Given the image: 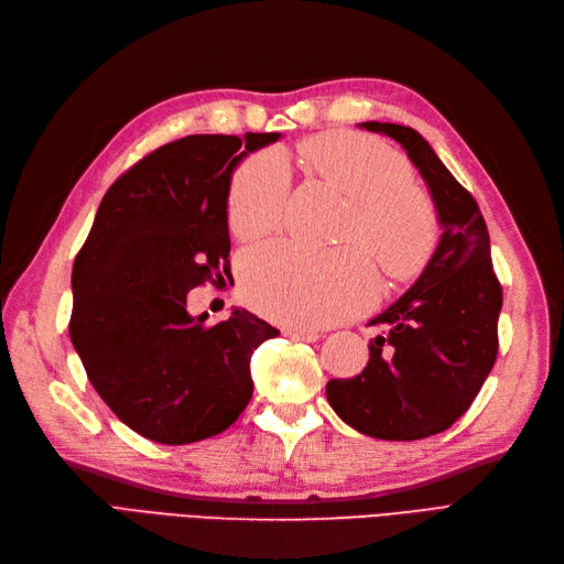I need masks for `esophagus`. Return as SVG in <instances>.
<instances>
[{
  "mask_svg": "<svg viewBox=\"0 0 564 564\" xmlns=\"http://www.w3.org/2000/svg\"><path fill=\"white\" fill-rule=\"evenodd\" d=\"M285 336H291V338H295V340H305V343L319 340V334H316V330H312V328H302V326H291V328H285Z\"/></svg>",
  "mask_w": 564,
  "mask_h": 564,
  "instance_id": "esophagus-1",
  "label": "esophagus"
}]
</instances>
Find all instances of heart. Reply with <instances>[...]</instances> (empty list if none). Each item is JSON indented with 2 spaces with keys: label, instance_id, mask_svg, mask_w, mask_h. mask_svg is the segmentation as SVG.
Segmentation results:
<instances>
[{
  "label": "heart",
  "instance_id": "1",
  "mask_svg": "<svg viewBox=\"0 0 564 564\" xmlns=\"http://www.w3.org/2000/svg\"><path fill=\"white\" fill-rule=\"evenodd\" d=\"M307 166L348 197L343 240L357 242L393 281L416 276L438 242L433 199L412 183L400 152L369 135L322 133L302 142ZM291 195V169L279 150L245 159L228 187V226L252 240L276 230ZM242 295L271 319L322 326L365 310L377 293V273L359 248L314 252L295 242L250 250L240 267Z\"/></svg>",
  "mask_w": 564,
  "mask_h": 564
}]
</instances>
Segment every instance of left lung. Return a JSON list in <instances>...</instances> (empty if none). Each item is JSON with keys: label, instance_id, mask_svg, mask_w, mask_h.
Instances as JSON below:
<instances>
[{"label": "left lung", "instance_id": "obj_1", "mask_svg": "<svg viewBox=\"0 0 564 564\" xmlns=\"http://www.w3.org/2000/svg\"><path fill=\"white\" fill-rule=\"evenodd\" d=\"M408 150L429 185L443 228L422 276L373 326L369 362L352 379L326 383L345 424L383 441H420L451 429L469 410L498 357L502 288L490 262L479 205L408 126L367 121Z\"/></svg>", "mask_w": 564, "mask_h": 564}]
</instances>
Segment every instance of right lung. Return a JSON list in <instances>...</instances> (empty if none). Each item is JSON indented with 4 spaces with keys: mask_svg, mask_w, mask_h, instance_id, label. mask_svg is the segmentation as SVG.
I'll use <instances>...</instances> for the list:
<instances>
[{
    "mask_svg": "<svg viewBox=\"0 0 564 564\" xmlns=\"http://www.w3.org/2000/svg\"><path fill=\"white\" fill-rule=\"evenodd\" d=\"M281 133L187 135L113 181L76 254L70 343L111 412L164 445L212 438L252 398L250 357L279 330L248 310L205 326L193 288L226 273L230 173Z\"/></svg>",
    "mask_w": 564,
    "mask_h": 564,
    "instance_id": "add662e5",
    "label": "right lung"
}]
</instances>
